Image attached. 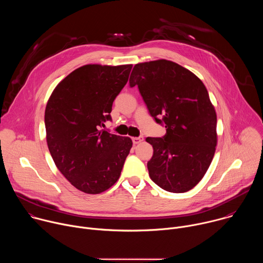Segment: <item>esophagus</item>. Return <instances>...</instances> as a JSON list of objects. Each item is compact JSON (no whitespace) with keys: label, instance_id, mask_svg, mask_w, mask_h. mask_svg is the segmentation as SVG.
<instances>
[{"label":"esophagus","instance_id":"34e87169","mask_svg":"<svg viewBox=\"0 0 263 263\" xmlns=\"http://www.w3.org/2000/svg\"><path fill=\"white\" fill-rule=\"evenodd\" d=\"M142 140H143V137H142V136H139V137H133V138H132V141H133V143H134V144H137V143L141 142Z\"/></svg>","mask_w":263,"mask_h":263}]
</instances>
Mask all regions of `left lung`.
Masks as SVG:
<instances>
[{"label": "left lung", "mask_w": 263, "mask_h": 263, "mask_svg": "<svg viewBox=\"0 0 263 263\" xmlns=\"http://www.w3.org/2000/svg\"><path fill=\"white\" fill-rule=\"evenodd\" d=\"M129 83L138 86L149 115L166 128L164 136L145 139L154 149L149 178L170 193L191 191L206 174L217 142L216 114L205 85L165 59L135 64Z\"/></svg>", "instance_id": "obj_1"}]
</instances>
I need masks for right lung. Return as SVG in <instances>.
Instances as JSON below:
<instances>
[{"instance_id":"obj_1","label":"right lung","mask_w":263,"mask_h":263,"mask_svg":"<svg viewBox=\"0 0 263 263\" xmlns=\"http://www.w3.org/2000/svg\"><path fill=\"white\" fill-rule=\"evenodd\" d=\"M132 64H86L52 92L45 112L47 142L60 173L77 190L101 194L120 178L132 147L130 137L100 130L128 82Z\"/></svg>"}]
</instances>
